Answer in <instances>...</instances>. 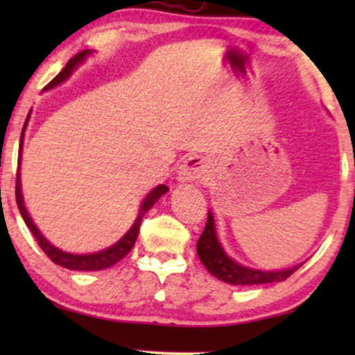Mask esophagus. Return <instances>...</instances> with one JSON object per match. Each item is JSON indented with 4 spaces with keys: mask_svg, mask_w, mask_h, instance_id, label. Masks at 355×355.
<instances>
[{
    "mask_svg": "<svg viewBox=\"0 0 355 355\" xmlns=\"http://www.w3.org/2000/svg\"><path fill=\"white\" fill-rule=\"evenodd\" d=\"M207 174V163L198 157H191L181 164L178 171V179L181 182H193Z\"/></svg>",
    "mask_w": 355,
    "mask_h": 355,
    "instance_id": "34e87169",
    "label": "esophagus"
}]
</instances>
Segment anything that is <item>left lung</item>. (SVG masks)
<instances>
[{
    "label": "left lung",
    "instance_id": "1",
    "mask_svg": "<svg viewBox=\"0 0 355 355\" xmlns=\"http://www.w3.org/2000/svg\"><path fill=\"white\" fill-rule=\"evenodd\" d=\"M198 259L205 268L215 276V278L225 281L227 284L234 286H250V284H266V283H279V281L288 279L294 271H297L304 263H299L293 268H286L279 271H261L249 266H242L237 263L223 250L218 241L215 220H213L211 211H208L207 226L197 242Z\"/></svg>",
    "mask_w": 355,
    "mask_h": 355
}]
</instances>
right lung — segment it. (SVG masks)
Here are the masks:
<instances>
[{
	"label": "right lung",
	"instance_id": "obj_1",
	"mask_svg": "<svg viewBox=\"0 0 355 355\" xmlns=\"http://www.w3.org/2000/svg\"><path fill=\"white\" fill-rule=\"evenodd\" d=\"M90 53H92L90 50H84V51L77 53L74 58H71V60L67 61V64L64 66V69H62L60 74H58L55 79H53L50 84L45 87V90L53 89V87L60 85L61 82H64L67 77H69L72 72H74L76 67L79 66L80 62H84L87 55H90ZM28 118H31V111H28L26 124H24V128H22L21 144H19L17 174H16V202H17V208H19V211H21L24 221H26L28 230L32 231V234H33V237H35L37 244L42 247V250L45 252V254L48 255V259H50L53 263L60 265V266H62V268L76 270V271H98V270L110 268V266L118 263L121 259H124V257L128 255L130 250H132V247L135 244V239H137V236H139L140 223H142L144 215L155 205V203L158 202V198L162 197L163 193L168 192V187L164 186V184H162V186L155 187L153 191L150 192L147 197H145L142 205H140L139 216L135 218L134 225L130 226V230L125 232V234L121 237V239L116 242V244L108 247V249L95 252V254H85V255L67 254V252H62L60 249H56L55 245H51L50 242H48L45 237L42 236V232L38 231V227L35 225H33L31 215H28L26 207H24V197H22V189H21V153H22V144H24V132H26Z\"/></svg>",
	"mask_w": 355,
	"mask_h": 355
}]
</instances>
